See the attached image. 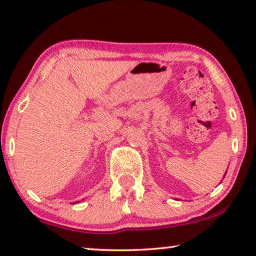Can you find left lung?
Listing matches in <instances>:
<instances>
[{
  "label": "left lung",
  "instance_id": "left-lung-1",
  "mask_svg": "<svg viewBox=\"0 0 256 256\" xmlns=\"http://www.w3.org/2000/svg\"><path fill=\"white\" fill-rule=\"evenodd\" d=\"M224 177H225V176H224Z\"/></svg>",
  "mask_w": 256,
  "mask_h": 256
}]
</instances>
